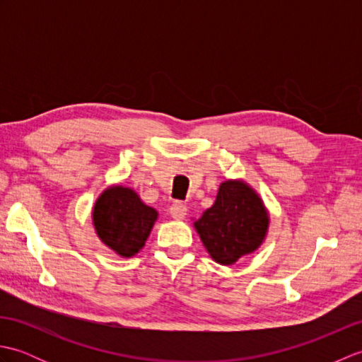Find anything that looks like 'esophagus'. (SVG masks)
<instances>
[{
    "mask_svg": "<svg viewBox=\"0 0 362 362\" xmlns=\"http://www.w3.org/2000/svg\"><path fill=\"white\" fill-rule=\"evenodd\" d=\"M169 213H171V216L177 221H180L187 216V205L182 204V202H174L171 205V209H169Z\"/></svg>",
    "mask_w": 362,
    "mask_h": 362,
    "instance_id": "34e87169",
    "label": "esophagus"
}]
</instances>
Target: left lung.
I'll return each instance as SVG.
<instances>
[{
  "instance_id": "1",
  "label": "left lung",
  "mask_w": 362,
  "mask_h": 362,
  "mask_svg": "<svg viewBox=\"0 0 362 362\" xmlns=\"http://www.w3.org/2000/svg\"><path fill=\"white\" fill-rule=\"evenodd\" d=\"M267 224V211L255 191L244 182L227 180L221 183L216 201L194 227L214 261L233 264L258 249Z\"/></svg>"
}]
</instances>
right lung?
I'll use <instances>...</instances> for the list:
<instances>
[{"instance_id": "1", "label": "right lung", "mask_w": 362, "mask_h": 362, "mask_svg": "<svg viewBox=\"0 0 362 362\" xmlns=\"http://www.w3.org/2000/svg\"><path fill=\"white\" fill-rule=\"evenodd\" d=\"M156 219V210L122 187L105 189L93 210L98 236L121 257H132L143 247Z\"/></svg>"}]
</instances>
